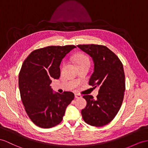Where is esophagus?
<instances>
[{
  "mask_svg": "<svg viewBox=\"0 0 148 148\" xmlns=\"http://www.w3.org/2000/svg\"><path fill=\"white\" fill-rule=\"evenodd\" d=\"M82 96L79 94H75V98H81Z\"/></svg>",
  "mask_w": 148,
  "mask_h": 148,
  "instance_id": "34e87169",
  "label": "esophagus"
}]
</instances>
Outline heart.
<instances>
[{"label":"heart","instance_id":"heart-1","mask_svg":"<svg viewBox=\"0 0 148 148\" xmlns=\"http://www.w3.org/2000/svg\"><path fill=\"white\" fill-rule=\"evenodd\" d=\"M74 61L76 64V65H79V64L84 63L85 62H89V59L88 56H86L84 54H79L75 56L74 58Z\"/></svg>","mask_w":148,"mask_h":148}]
</instances>
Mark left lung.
<instances>
[{"mask_svg": "<svg viewBox=\"0 0 148 148\" xmlns=\"http://www.w3.org/2000/svg\"><path fill=\"white\" fill-rule=\"evenodd\" d=\"M77 46L93 60L94 72L89 84L99 88L96 99L91 95L83 96L87 104L81 111L82 118L90 126H103L114 118L123 103L126 89L123 64L118 57L104 45L83 44Z\"/></svg>", "mask_w": 148, "mask_h": 148, "instance_id": "8db88e82", "label": "left lung"}]
</instances>
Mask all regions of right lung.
<instances>
[{"label": "right lung", "instance_id": "obj_1", "mask_svg": "<svg viewBox=\"0 0 148 148\" xmlns=\"http://www.w3.org/2000/svg\"><path fill=\"white\" fill-rule=\"evenodd\" d=\"M76 47L48 46L32 51L22 64L18 87L22 103L29 118L37 126L51 128L62 120L74 94L53 92L52 79H58L62 59Z\"/></svg>", "mask_w": 148, "mask_h": 148}]
</instances>
